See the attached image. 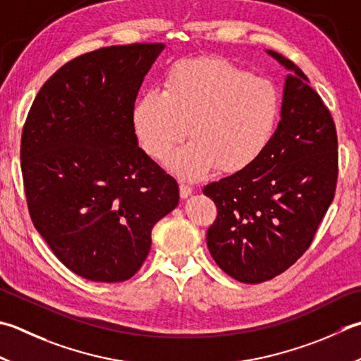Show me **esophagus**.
Segmentation results:
<instances>
[{"mask_svg":"<svg viewBox=\"0 0 361 361\" xmlns=\"http://www.w3.org/2000/svg\"><path fill=\"white\" fill-rule=\"evenodd\" d=\"M192 188H190L189 185H185V183H181L180 185V197L181 199H188V197L192 194Z\"/></svg>","mask_w":361,"mask_h":361,"instance_id":"1","label":"esophagus"}]
</instances>
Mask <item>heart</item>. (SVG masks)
<instances>
[{
	"mask_svg": "<svg viewBox=\"0 0 361 361\" xmlns=\"http://www.w3.org/2000/svg\"><path fill=\"white\" fill-rule=\"evenodd\" d=\"M280 112L277 89L225 59L176 62L162 90H148L133 108V126L144 152L164 159L183 139L192 140L167 166L186 180L219 167L236 173L250 167L274 136Z\"/></svg>",
	"mask_w": 361,
	"mask_h": 361,
	"instance_id": "heart-1",
	"label": "heart"
}]
</instances>
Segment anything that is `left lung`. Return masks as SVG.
<instances>
[{"label": "left lung", "mask_w": 361, "mask_h": 361, "mask_svg": "<svg viewBox=\"0 0 361 361\" xmlns=\"http://www.w3.org/2000/svg\"><path fill=\"white\" fill-rule=\"evenodd\" d=\"M267 54L289 70L277 130L250 167L203 189L217 207L207 231L211 257L243 283L277 277L305 253L338 178L330 111L294 62L271 49Z\"/></svg>", "instance_id": "left-lung-1"}]
</instances>
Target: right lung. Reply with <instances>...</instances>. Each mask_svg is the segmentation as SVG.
I'll list each match as a JSON object with an SVG mask.
<instances>
[{"mask_svg":"<svg viewBox=\"0 0 361 361\" xmlns=\"http://www.w3.org/2000/svg\"><path fill=\"white\" fill-rule=\"evenodd\" d=\"M164 44L95 49L42 86L21 134L32 224L70 271L92 281L131 279L152 228L176 208L178 185L139 148L137 92Z\"/></svg>","mask_w":361,"mask_h":361,"instance_id":"add662e5","label":"right lung"}]
</instances>
